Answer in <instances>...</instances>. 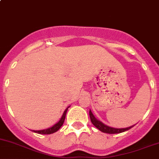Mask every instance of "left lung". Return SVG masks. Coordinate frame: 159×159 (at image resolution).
Here are the masks:
<instances>
[{"instance_id": "8db88e82", "label": "left lung", "mask_w": 159, "mask_h": 159, "mask_svg": "<svg viewBox=\"0 0 159 159\" xmlns=\"http://www.w3.org/2000/svg\"><path fill=\"white\" fill-rule=\"evenodd\" d=\"M89 116H90V119L91 121H92V124L95 126L96 128H98L100 131L103 132V133H106V134H120L122 133V132L127 131V130H130L131 127H133L134 126L130 127H127V128H120V129H117V128H112V127H108V126L105 125L103 124L101 121L98 120L94 115L92 114V111H89Z\"/></svg>"}]
</instances>
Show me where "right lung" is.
<instances>
[{"instance_id":"1","label":"right lung","mask_w":159,"mask_h":159,"mask_svg":"<svg viewBox=\"0 0 159 159\" xmlns=\"http://www.w3.org/2000/svg\"><path fill=\"white\" fill-rule=\"evenodd\" d=\"M69 106L65 109V111L64 112V114H63L62 117L60 120L59 122L57 124H56L55 125H53L52 127H50L48 129H46V130H33V132L37 134H53L55 132L57 131L61 127V126L64 124V120H65V116H66V113L67 112V109H68Z\"/></svg>"}]
</instances>
